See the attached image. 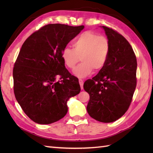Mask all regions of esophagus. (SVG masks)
<instances>
[{"label": "esophagus", "mask_w": 153, "mask_h": 153, "mask_svg": "<svg viewBox=\"0 0 153 153\" xmlns=\"http://www.w3.org/2000/svg\"><path fill=\"white\" fill-rule=\"evenodd\" d=\"M79 84L80 85L81 89H84V81H83L82 79H79Z\"/></svg>", "instance_id": "esophagus-1"}]
</instances>
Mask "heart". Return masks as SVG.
Returning a JSON list of instances; mask_svg holds the SVG:
<instances>
[{
    "instance_id": "obj_1",
    "label": "heart",
    "mask_w": 153,
    "mask_h": 153,
    "mask_svg": "<svg viewBox=\"0 0 153 153\" xmlns=\"http://www.w3.org/2000/svg\"><path fill=\"white\" fill-rule=\"evenodd\" d=\"M73 49L66 47L62 51L64 64L69 69H73L80 61L82 63L73 70L74 75L85 78L93 71L98 72L107 62L110 49L108 39L105 36L91 31L82 33L74 41Z\"/></svg>"
}]
</instances>
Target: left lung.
<instances>
[{
  "mask_svg": "<svg viewBox=\"0 0 153 153\" xmlns=\"http://www.w3.org/2000/svg\"><path fill=\"white\" fill-rule=\"evenodd\" d=\"M110 49L105 67L92 79L87 80L84 90L90 100L87 110L90 116L102 123L116 121L130 105L137 85L136 55L123 36L103 26Z\"/></svg>",
  "mask_w": 153,
  "mask_h": 153,
  "instance_id": "obj_1",
  "label": "left lung"
}]
</instances>
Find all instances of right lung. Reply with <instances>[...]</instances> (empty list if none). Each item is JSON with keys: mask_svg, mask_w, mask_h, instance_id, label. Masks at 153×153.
I'll return each instance as SVG.
<instances>
[{"mask_svg": "<svg viewBox=\"0 0 153 153\" xmlns=\"http://www.w3.org/2000/svg\"><path fill=\"white\" fill-rule=\"evenodd\" d=\"M84 28L48 24L22 45L13 68V89L23 111L34 122L59 121L68 112L69 98L80 93L78 79L65 68L61 53Z\"/></svg>", "mask_w": 153, "mask_h": 153, "instance_id": "add662e5", "label": "right lung"}]
</instances>
